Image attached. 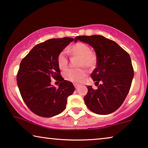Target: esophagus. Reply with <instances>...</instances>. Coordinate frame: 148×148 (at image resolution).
Returning <instances> with one entry per match:
<instances>
[{"mask_svg":"<svg viewBox=\"0 0 148 148\" xmlns=\"http://www.w3.org/2000/svg\"><path fill=\"white\" fill-rule=\"evenodd\" d=\"M74 86L75 87V88L77 89L79 87V84H74Z\"/></svg>","mask_w":148,"mask_h":148,"instance_id":"1","label":"esophagus"}]
</instances>
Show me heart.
<instances>
[{
  "label": "heart",
  "mask_w": 148,
  "mask_h": 148,
  "mask_svg": "<svg viewBox=\"0 0 148 148\" xmlns=\"http://www.w3.org/2000/svg\"><path fill=\"white\" fill-rule=\"evenodd\" d=\"M72 55L80 57L79 66H85L88 68H93L97 64V56L92 51L90 47L86 43L78 42L75 43L69 49ZM68 56L66 50L62 51L58 56V64L60 68H64L68 64ZM86 75V70L84 68L78 69L68 68L64 70L63 76L66 80L73 82H78Z\"/></svg>",
  "instance_id": "heart-1"
}]
</instances>
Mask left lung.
<instances>
[{"mask_svg":"<svg viewBox=\"0 0 148 148\" xmlns=\"http://www.w3.org/2000/svg\"><path fill=\"white\" fill-rule=\"evenodd\" d=\"M78 40L91 45L97 56V68L91 78L98 88L87 86L85 104L99 115L113 113L121 107L130 90L134 75L130 56L115 41L102 35L77 36L74 41Z\"/></svg>","mask_w":148,"mask_h":148,"instance_id":"1","label":"left lung"}]
</instances>
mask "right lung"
<instances>
[{"label": "right lung", "instance_id": "add662e5", "mask_svg": "<svg viewBox=\"0 0 148 148\" xmlns=\"http://www.w3.org/2000/svg\"><path fill=\"white\" fill-rule=\"evenodd\" d=\"M74 39H51L35 45L21 62L16 81L22 99L35 115L51 117L65 109L67 98L74 92L72 82L60 74L59 53ZM53 77L60 82L58 89L51 85Z\"/></svg>", "mask_w": 148, "mask_h": 148}]
</instances>
